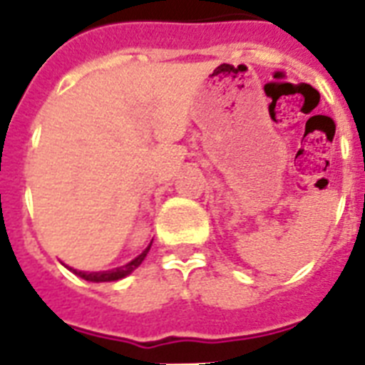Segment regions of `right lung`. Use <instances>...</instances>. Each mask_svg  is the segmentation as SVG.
Returning <instances> with one entry per match:
<instances>
[{"instance_id": "add662e5", "label": "right lung", "mask_w": 365, "mask_h": 365, "mask_svg": "<svg viewBox=\"0 0 365 365\" xmlns=\"http://www.w3.org/2000/svg\"><path fill=\"white\" fill-rule=\"evenodd\" d=\"M150 245H153V243H150ZM150 245H148L147 249L143 250L141 255L137 256V258H133L132 262H128L126 265H120V267H115V269H109V271H78V269H73V267H69V265H66V267L69 271H73L75 275L81 277V279H84V281H90V282L120 281V279L128 277L133 269H137V267L141 265V262L145 260L147 252L150 250Z\"/></svg>"}]
</instances>
